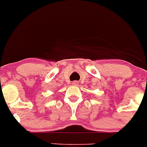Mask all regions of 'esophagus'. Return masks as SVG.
<instances>
[{
	"instance_id": "obj_1",
	"label": "esophagus",
	"mask_w": 147,
	"mask_h": 147,
	"mask_svg": "<svg viewBox=\"0 0 147 147\" xmlns=\"http://www.w3.org/2000/svg\"><path fill=\"white\" fill-rule=\"evenodd\" d=\"M78 81H74V82H73V85H74V86H76V85H77V84H78Z\"/></svg>"
}]
</instances>
